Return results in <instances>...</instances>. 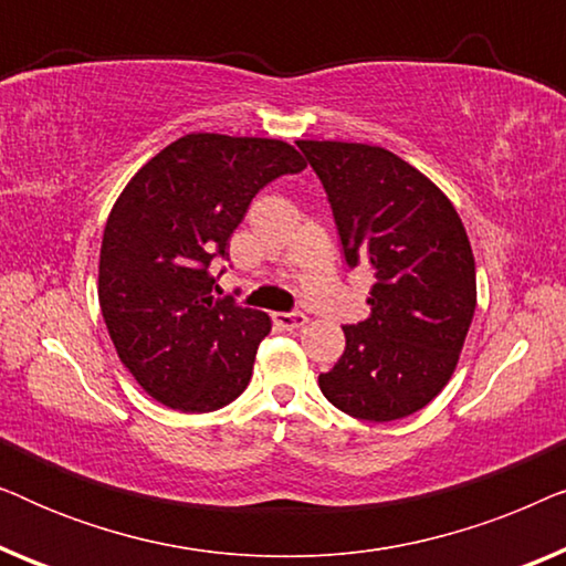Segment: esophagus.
I'll return each mask as SVG.
<instances>
[{
    "label": "esophagus",
    "instance_id": "34e87169",
    "mask_svg": "<svg viewBox=\"0 0 566 566\" xmlns=\"http://www.w3.org/2000/svg\"><path fill=\"white\" fill-rule=\"evenodd\" d=\"M273 322H275V327L293 332V329L304 327V324H306L308 319H306V316L301 314V312H275V314H273Z\"/></svg>",
    "mask_w": 566,
    "mask_h": 566
}]
</instances>
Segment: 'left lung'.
Listing matches in <instances>:
<instances>
[{
    "label": "left lung",
    "instance_id": "8db88e82",
    "mask_svg": "<svg viewBox=\"0 0 566 566\" xmlns=\"http://www.w3.org/2000/svg\"><path fill=\"white\" fill-rule=\"evenodd\" d=\"M327 190L347 265L374 273L370 316L319 389L345 415L391 422L451 381L476 308V265L451 200L420 169L370 144L296 142Z\"/></svg>",
    "mask_w": 566,
    "mask_h": 566
}]
</instances>
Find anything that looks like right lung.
Instances as JSON below:
<instances>
[{"label": "right lung", "mask_w": 566, "mask_h": 566, "mask_svg": "<svg viewBox=\"0 0 566 566\" xmlns=\"http://www.w3.org/2000/svg\"><path fill=\"white\" fill-rule=\"evenodd\" d=\"M306 161L277 138L188 134L151 157L115 200L97 296L115 353L142 389L180 412L227 407L252 378L270 316L216 301L208 265L252 198Z\"/></svg>", "instance_id": "add662e5"}]
</instances>
